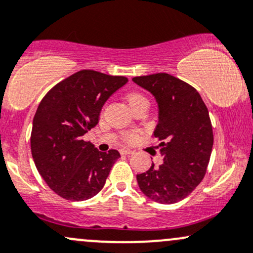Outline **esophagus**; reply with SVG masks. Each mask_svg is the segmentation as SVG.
<instances>
[{
	"mask_svg": "<svg viewBox=\"0 0 253 253\" xmlns=\"http://www.w3.org/2000/svg\"><path fill=\"white\" fill-rule=\"evenodd\" d=\"M120 154L121 155H131L133 154V151L131 149H120Z\"/></svg>",
	"mask_w": 253,
	"mask_h": 253,
	"instance_id": "1",
	"label": "esophagus"
}]
</instances>
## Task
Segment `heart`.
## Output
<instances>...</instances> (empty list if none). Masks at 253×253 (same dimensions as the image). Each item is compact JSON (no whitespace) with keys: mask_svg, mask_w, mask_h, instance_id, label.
<instances>
[{"mask_svg":"<svg viewBox=\"0 0 253 253\" xmlns=\"http://www.w3.org/2000/svg\"><path fill=\"white\" fill-rule=\"evenodd\" d=\"M139 101H146L145 97L139 95V93H131V95L127 96V103H128L129 107L135 102H139ZM125 139L126 140H133L135 139V134L134 133H128V134L125 135Z\"/></svg>","mask_w":253,"mask_h":253,"instance_id":"heart-1","label":"heart"}]
</instances>
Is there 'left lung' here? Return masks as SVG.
<instances>
[{"label":"left lung","instance_id":"8db88e82","mask_svg":"<svg viewBox=\"0 0 253 253\" xmlns=\"http://www.w3.org/2000/svg\"><path fill=\"white\" fill-rule=\"evenodd\" d=\"M133 82L155 97L163 165L138 174L140 191L151 201L173 204L187 197L203 180L213 135L207 105L196 88L167 73L135 77Z\"/></svg>","mask_w":253,"mask_h":253}]
</instances>
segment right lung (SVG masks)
<instances>
[{
    "label": "right lung",
    "instance_id": "add662e5",
    "mask_svg": "<svg viewBox=\"0 0 253 253\" xmlns=\"http://www.w3.org/2000/svg\"><path fill=\"white\" fill-rule=\"evenodd\" d=\"M128 79L84 69L55 85L33 118L31 151L44 181L62 198L86 201L103 188L120 157L101 152L83 135L98 124L107 99Z\"/></svg>",
    "mask_w": 253,
    "mask_h": 253
}]
</instances>
